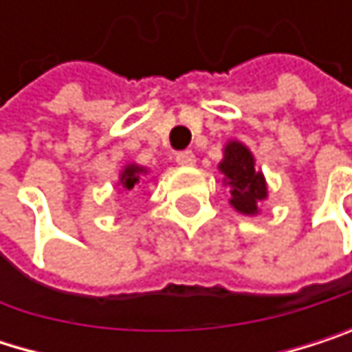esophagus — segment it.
Listing matches in <instances>:
<instances>
[{
	"mask_svg": "<svg viewBox=\"0 0 352 352\" xmlns=\"http://www.w3.org/2000/svg\"><path fill=\"white\" fill-rule=\"evenodd\" d=\"M176 162L180 164V166H195V153L192 151H180V153H176Z\"/></svg>",
	"mask_w": 352,
	"mask_h": 352,
	"instance_id": "obj_1",
	"label": "esophagus"
}]
</instances>
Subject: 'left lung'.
I'll list each match as a JSON object with an SVG mask.
<instances>
[{"label":"left lung","instance_id":"obj_1","mask_svg":"<svg viewBox=\"0 0 352 352\" xmlns=\"http://www.w3.org/2000/svg\"><path fill=\"white\" fill-rule=\"evenodd\" d=\"M224 184L230 188V205L245 215H255L259 203L267 197V184L263 174L255 168L253 153L239 141H228L224 147V160L219 162Z\"/></svg>","mask_w":352,"mask_h":352}]
</instances>
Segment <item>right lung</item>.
<instances>
[{"label":"right lung","instance_id":"obj_1","mask_svg":"<svg viewBox=\"0 0 352 352\" xmlns=\"http://www.w3.org/2000/svg\"><path fill=\"white\" fill-rule=\"evenodd\" d=\"M145 174H147V170H145L143 166L128 164V166L122 170V174H120V184H122V188H124V190H133V188H137L139 182H141V178H143Z\"/></svg>","mask_w":352,"mask_h":352}]
</instances>
